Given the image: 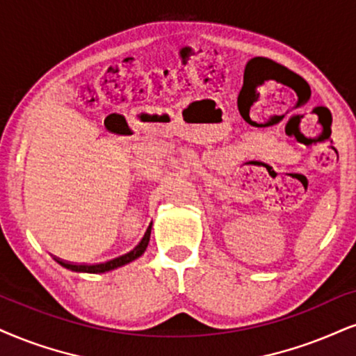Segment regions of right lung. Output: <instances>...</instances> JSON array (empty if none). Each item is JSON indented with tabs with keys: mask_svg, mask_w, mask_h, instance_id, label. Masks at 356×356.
<instances>
[{
	"mask_svg": "<svg viewBox=\"0 0 356 356\" xmlns=\"http://www.w3.org/2000/svg\"><path fill=\"white\" fill-rule=\"evenodd\" d=\"M150 234H152V225L148 226V229H147V232H145L142 241H140V243L135 245V248L131 249L130 252L124 254V256H118L115 259H111V261H107V262H102V264L79 266V264H69V262H64V261H57V262H59V264L63 267H65V269L74 270V272H87V274H104V272L118 269V267L129 264V262L135 261V259H138L140 256H142V254L145 252V249H147L148 243H150Z\"/></svg>",
	"mask_w": 356,
	"mask_h": 356,
	"instance_id": "right-lung-1",
	"label": "right lung"
}]
</instances>
